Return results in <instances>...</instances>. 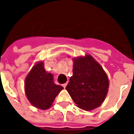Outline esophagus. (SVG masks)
<instances>
[{
    "label": "esophagus",
    "mask_w": 134,
    "mask_h": 134,
    "mask_svg": "<svg viewBox=\"0 0 134 134\" xmlns=\"http://www.w3.org/2000/svg\"><path fill=\"white\" fill-rule=\"evenodd\" d=\"M67 84H68V83H63V86L64 88H65V87H66V86H67Z\"/></svg>",
    "instance_id": "obj_1"
}]
</instances>
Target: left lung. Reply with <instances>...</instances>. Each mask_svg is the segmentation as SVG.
<instances>
[{"label":"left lung","instance_id":"1","mask_svg":"<svg viewBox=\"0 0 134 134\" xmlns=\"http://www.w3.org/2000/svg\"><path fill=\"white\" fill-rule=\"evenodd\" d=\"M73 62V75L65 89L79 108L92 110L105 99L109 88L107 75L90 54L74 58Z\"/></svg>","mask_w":134,"mask_h":134}]
</instances>
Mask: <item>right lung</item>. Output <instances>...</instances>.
<instances>
[{
  "instance_id": "add662e5",
  "label": "right lung",
  "mask_w": 134,
  "mask_h": 134,
  "mask_svg": "<svg viewBox=\"0 0 134 134\" xmlns=\"http://www.w3.org/2000/svg\"><path fill=\"white\" fill-rule=\"evenodd\" d=\"M25 94L30 104L36 108H50L56 96L63 89L54 83L53 75L48 73L43 62L36 63L25 78Z\"/></svg>"
}]
</instances>
